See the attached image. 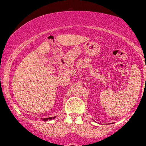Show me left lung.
Instances as JSON below:
<instances>
[{"instance_id":"obj_1","label":"left lung","mask_w":146,"mask_h":146,"mask_svg":"<svg viewBox=\"0 0 146 146\" xmlns=\"http://www.w3.org/2000/svg\"><path fill=\"white\" fill-rule=\"evenodd\" d=\"M112 124H113V123H112Z\"/></svg>"}]
</instances>
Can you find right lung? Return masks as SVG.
Returning <instances> with one entry per match:
<instances>
[{"mask_svg":"<svg viewBox=\"0 0 146 146\" xmlns=\"http://www.w3.org/2000/svg\"><path fill=\"white\" fill-rule=\"evenodd\" d=\"M56 117H49V118H46V119H43V120L44 121H47L48 120H52L56 119Z\"/></svg>","mask_w":146,"mask_h":146,"instance_id":"add662e5","label":"right lung"}]
</instances>
